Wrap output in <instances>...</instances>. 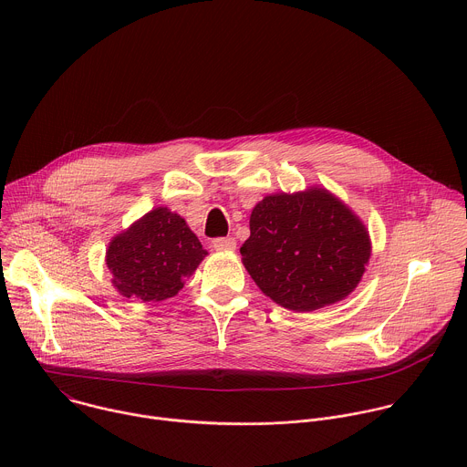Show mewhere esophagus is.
Wrapping results in <instances>:
<instances>
[{"label":"esophagus","instance_id":"34e87169","mask_svg":"<svg viewBox=\"0 0 467 467\" xmlns=\"http://www.w3.org/2000/svg\"><path fill=\"white\" fill-rule=\"evenodd\" d=\"M213 247L216 251H233L236 247V240L233 236H225V238H214L213 240Z\"/></svg>","mask_w":467,"mask_h":467}]
</instances>
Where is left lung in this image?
I'll list each match as a JSON object with an SVG mask.
<instances>
[{"label": "left lung", "instance_id": "1", "mask_svg": "<svg viewBox=\"0 0 467 467\" xmlns=\"http://www.w3.org/2000/svg\"><path fill=\"white\" fill-rule=\"evenodd\" d=\"M249 229L240 247L245 270L265 296L296 312L349 296L369 258L362 222L321 188L264 197Z\"/></svg>", "mask_w": 467, "mask_h": 467}]
</instances>
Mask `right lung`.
I'll list each match as a JSON object with an SVG mask.
<instances>
[{
	"label": "right lung",
	"instance_id": "right-lung-1",
	"mask_svg": "<svg viewBox=\"0 0 467 467\" xmlns=\"http://www.w3.org/2000/svg\"><path fill=\"white\" fill-rule=\"evenodd\" d=\"M205 254L186 222L159 207L110 242L107 265L121 296L151 303L173 297Z\"/></svg>",
	"mask_w": 467,
	"mask_h": 467
}]
</instances>
